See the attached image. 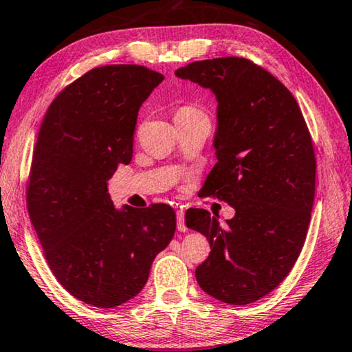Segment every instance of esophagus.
Here are the masks:
<instances>
[{
	"label": "esophagus",
	"mask_w": 352,
	"mask_h": 352,
	"mask_svg": "<svg viewBox=\"0 0 352 352\" xmlns=\"http://www.w3.org/2000/svg\"><path fill=\"white\" fill-rule=\"evenodd\" d=\"M177 228H178V232L188 230V227L185 224V213H183V211H177Z\"/></svg>",
	"instance_id": "1"
}]
</instances>
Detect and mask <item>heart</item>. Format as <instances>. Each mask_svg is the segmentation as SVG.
I'll return each mask as SVG.
<instances>
[{"label":"heart","mask_w":352,"mask_h":352,"mask_svg":"<svg viewBox=\"0 0 352 352\" xmlns=\"http://www.w3.org/2000/svg\"><path fill=\"white\" fill-rule=\"evenodd\" d=\"M200 111L199 109H196V108H191V106H183V108H180L175 113V116L177 114H199Z\"/></svg>","instance_id":"heart-1"}]
</instances>
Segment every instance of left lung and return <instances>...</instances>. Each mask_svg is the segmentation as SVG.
Listing matches in <instances>:
<instances>
[{
	"mask_svg": "<svg viewBox=\"0 0 352 352\" xmlns=\"http://www.w3.org/2000/svg\"><path fill=\"white\" fill-rule=\"evenodd\" d=\"M175 75L214 94L217 163L202 196L235 208L224 226L206 210L186 213V227L211 246L197 283L221 302H255L288 276L304 246L316 175L309 128L292 92L249 59L197 60Z\"/></svg>",
	"mask_w": 352,
	"mask_h": 352,
	"instance_id": "1",
	"label": "left lung"
}]
</instances>
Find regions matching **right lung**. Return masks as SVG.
<instances>
[{"instance_id":"add662e5","label":"right lung","mask_w":352,"mask_h":352,"mask_svg":"<svg viewBox=\"0 0 352 352\" xmlns=\"http://www.w3.org/2000/svg\"><path fill=\"white\" fill-rule=\"evenodd\" d=\"M163 75L103 65L67 86L38 130L28 211L54 277L72 296L113 309L136 296L175 233V211L116 208L108 180L133 156L138 111Z\"/></svg>"}]
</instances>
